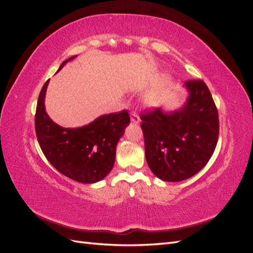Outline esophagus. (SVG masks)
I'll list each match as a JSON object with an SVG mask.
<instances>
[{"label":"esophagus","instance_id":"1","mask_svg":"<svg viewBox=\"0 0 253 253\" xmlns=\"http://www.w3.org/2000/svg\"><path fill=\"white\" fill-rule=\"evenodd\" d=\"M131 121L133 122V124L138 125L139 122H140V118H139V116H138V115H137V114L132 113V114H131Z\"/></svg>","mask_w":253,"mask_h":253}]
</instances>
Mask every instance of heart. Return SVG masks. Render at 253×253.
<instances>
[{
  "label": "heart",
  "instance_id": "heart-1",
  "mask_svg": "<svg viewBox=\"0 0 253 253\" xmlns=\"http://www.w3.org/2000/svg\"><path fill=\"white\" fill-rule=\"evenodd\" d=\"M167 84H168V77L165 76L157 85L145 95L143 99V103L145 104V106H148V108H156V106H158L160 103H162Z\"/></svg>",
  "mask_w": 253,
  "mask_h": 253
}]
</instances>
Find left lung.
I'll return each mask as SVG.
<instances>
[{
	"label": "left lung",
	"instance_id": "obj_1",
	"mask_svg": "<svg viewBox=\"0 0 253 253\" xmlns=\"http://www.w3.org/2000/svg\"><path fill=\"white\" fill-rule=\"evenodd\" d=\"M185 85L189 97L180 110L140 114L145 159L165 181H180L200 172L218 140V113L208 86L203 80H188Z\"/></svg>",
	"mask_w": 253,
	"mask_h": 253
}]
</instances>
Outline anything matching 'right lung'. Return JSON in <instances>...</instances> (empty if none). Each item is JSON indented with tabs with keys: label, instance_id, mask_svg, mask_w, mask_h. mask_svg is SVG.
I'll use <instances>...</instances> for the list:
<instances>
[{
	"label": "right lung",
	"instance_id": "right-lung-1",
	"mask_svg": "<svg viewBox=\"0 0 253 253\" xmlns=\"http://www.w3.org/2000/svg\"><path fill=\"white\" fill-rule=\"evenodd\" d=\"M74 58L65 60L59 70ZM48 82L40 91L35 116L36 134L43 154L53 168L73 180L94 183L103 179L114 167L117 143L129 124L128 112L102 115L81 127H62L45 112Z\"/></svg>",
	"mask_w": 253,
	"mask_h": 253
}]
</instances>
